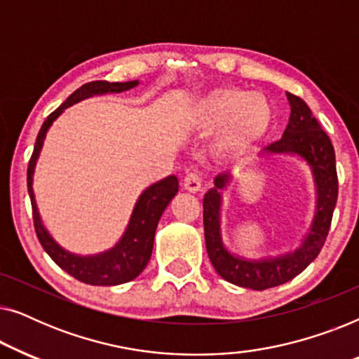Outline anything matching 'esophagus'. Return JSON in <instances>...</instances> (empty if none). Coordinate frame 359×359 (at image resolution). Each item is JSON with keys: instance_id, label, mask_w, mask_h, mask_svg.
<instances>
[{"instance_id": "obj_1", "label": "esophagus", "mask_w": 359, "mask_h": 359, "mask_svg": "<svg viewBox=\"0 0 359 359\" xmlns=\"http://www.w3.org/2000/svg\"><path fill=\"white\" fill-rule=\"evenodd\" d=\"M183 186L186 191H189V193H198V191H201V186H203V178H201V175L196 173V171H189V173L184 176Z\"/></svg>"}]
</instances>
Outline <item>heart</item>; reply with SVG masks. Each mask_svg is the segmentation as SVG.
I'll list each match as a JSON object with an SVG mask.
<instances>
[{"label": "heart", "mask_w": 359, "mask_h": 359, "mask_svg": "<svg viewBox=\"0 0 359 359\" xmlns=\"http://www.w3.org/2000/svg\"><path fill=\"white\" fill-rule=\"evenodd\" d=\"M273 111L266 97L242 88H215L191 107L189 122L201 132H214L215 149L224 156L247 151L271 126Z\"/></svg>", "instance_id": "b5f03b06"}]
</instances>
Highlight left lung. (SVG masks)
Wrapping results in <instances>:
<instances>
[{
  "label": "left lung",
  "mask_w": 359,
  "mask_h": 359,
  "mask_svg": "<svg viewBox=\"0 0 359 359\" xmlns=\"http://www.w3.org/2000/svg\"><path fill=\"white\" fill-rule=\"evenodd\" d=\"M287 100L291 104L289 124L284 130L283 139L269 145L264 150V155L297 154L312 166L318 191V204L312 232L309 233L302 248L287 257L269 259V262H247V259L232 257L224 248L219 229V189H222L227 183V176H217L215 188L210 189L203 201L204 237L210 263L225 281L255 289V291H263V289L291 281L317 258L330 230L338 198L335 150H333L330 137L313 117L306 101L291 93H287Z\"/></svg>",
  "instance_id": "1"
}]
</instances>
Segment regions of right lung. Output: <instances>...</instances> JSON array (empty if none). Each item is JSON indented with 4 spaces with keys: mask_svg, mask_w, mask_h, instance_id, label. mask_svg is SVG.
<instances>
[{
    "mask_svg": "<svg viewBox=\"0 0 359 359\" xmlns=\"http://www.w3.org/2000/svg\"><path fill=\"white\" fill-rule=\"evenodd\" d=\"M137 81H126V83H109V81H90L86 85L78 88L75 93L68 96V100L57 107L52 114L47 116L43 124L39 130V135L34 145V151L31 160L27 165V191L31 196L32 204V219L34 229H36L37 238L41 242L42 248L46 250L53 262L58 266L73 276L78 281L91 284V286H116L139 276L144 271V268L149 263L154 250V238L155 230L158 225V220L170 204V201L178 193V178L176 176H168V178L151 184L149 189L144 191L137 203L134 214H132L130 224L127 227L124 237L114 248L109 252L97 255V257H75V255L65 252L50 238L47 230L43 229L39 217L36 201H34L32 191V175L39 151L42 149L43 139H46L47 129L50 127L53 121L60 116V112L65 107L75 104L80 100H85L93 95H104V93H121L129 88H134Z\"/></svg>",
    "mask_w": 359,
    "mask_h": 359,
    "instance_id": "1",
    "label": "right lung"
}]
</instances>
